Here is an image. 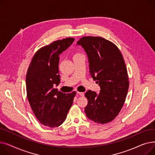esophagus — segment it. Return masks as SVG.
<instances>
[{"label":"esophagus","instance_id":"obj_1","mask_svg":"<svg viewBox=\"0 0 155 155\" xmlns=\"http://www.w3.org/2000/svg\"><path fill=\"white\" fill-rule=\"evenodd\" d=\"M77 93H78V94L79 95H80V96H82V97H84V92H78Z\"/></svg>","mask_w":155,"mask_h":155}]
</instances>
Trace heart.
<instances>
[{"instance_id": "heart-1", "label": "heart", "mask_w": 155, "mask_h": 155, "mask_svg": "<svg viewBox=\"0 0 155 155\" xmlns=\"http://www.w3.org/2000/svg\"><path fill=\"white\" fill-rule=\"evenodd\" d=\"M80 53H75V54H74V56H78V55H80Z\"/></svg>"}]
</instances>
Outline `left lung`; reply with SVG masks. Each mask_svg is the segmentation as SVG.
Masks as SVG:
<instances>
[{
    "label": "left lung",
    "mask_w": 155,
    "mask_h": 155,
    "mask_svg": "<svg viewBox=\"0 0 155 155\" xmlns=\"http://www.w3.org/2000/svg\"><path fill=\"white\" fill-rule=\"evenodd\" d=\"M86 51L89 71L101 87L99 94L88 91L87 117L99 124L114 119L124 104L129 85L123 54L117 46L100 36H84L77 42Z\"/></svg>",
    "instance_id": "1"
}]
</instances>
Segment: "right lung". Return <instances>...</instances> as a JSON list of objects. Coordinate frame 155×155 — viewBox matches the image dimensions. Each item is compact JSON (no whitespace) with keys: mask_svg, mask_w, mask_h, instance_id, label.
Instances as JSON below:
<instances>
[{"mask_svg":"<svg viewBox=\"0 0 155 155\" xmlns=\"http://www.w3.org/2000/svg\"><path fill=\"white\" fill-rule=\"evenodd\" d=\"M74 40L64 38L39 49L27 71L28 100L40 123L48 127H58L63 123L76 95L75 91L64 94L54 88L60 83L59 55Z\"/></svg>","mask_w":155,"mask_h":155,"instance_id":"add662e5","label":"right lung"}]
</instances>
